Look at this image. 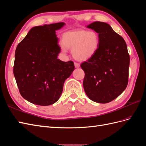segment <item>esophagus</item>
I'll use <instances>...</instances> for the list:
<instances>
[{
    "label": "esophagus",
    "mask_w": 146,
    "mask_h": 146,
    "mask_svg": "<svg viewBox=\"0 0 146 146\" xmlns=\"http://www.w3.org/2000/svg\"><path fill=\"white\" fill-rule=\"evenodd\" d=\"M74 66H75L76 68H79V67H80V64H79V63H77V62L74 63Z\"/></svg>",
    "instance_id": "34e87169"
}]
</instances>
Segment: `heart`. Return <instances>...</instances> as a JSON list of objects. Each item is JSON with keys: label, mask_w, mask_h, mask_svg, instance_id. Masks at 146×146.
<instances>
[{"label": "heart", "mask_w": 146, "mask_h": 146, "mask_svg": "<svg viewBox=\"0 0 146 146\" xmlns=\"http://www.w3.org/2000/svg\"><path fill=\"white\" fill-rule=\"evenodd\" d=\"M100 36L95 31L77 30L66 32L62 35L61 44L63 52L72 49L74 58L78 61H86L92 58L98 51Z\"/></svg>", "instance_id": "1"}]
</instances>
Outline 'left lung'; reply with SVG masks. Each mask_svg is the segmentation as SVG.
I'll list each match as a JSON object with an SVG mask.
<instances>
[{"label":"left lung","mask_w":146,"mask_h":146,"mask_svg":"<svg viewBox=\"0 0 146 146\" xmlns=\"http://www.w3.org/2000/svg\"><path fill=\"white\" fill-rule=\"evenodd\" d=\"M87 27L98 33L100 45L95 54L80 64L85 72L84 90L91 100L106 104L127 87L129 55L125 41L108 23L95 22Z\"/></svg>","instance_id":"obj_1"}]
</instances>
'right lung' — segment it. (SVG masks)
Listing matches in <instances>:
<instances>
[{"mask_svg":"<svg viewBox=\"0 0 146 146\" xmlns=\"http://www.w3.org/2000/svg\"><path fill=\"white\" fill-rule=\"evenodd\" d=\"M64 25L32 28L16 48L14 76L21 95L32 104L48 106L58 101L75 68L73 61L58 59L61 48L56 31Z\"/></svg>","mask_w":146,"mask_h":146,"instance_id":"1","label":"right lung"}]
</instances>
